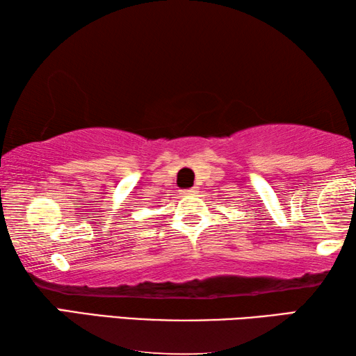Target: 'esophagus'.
<instances>
[{
	"label": "esophagus",
	"instance_id": "obj_1",
	"mask_svg": "<svg viewBox=\"0 0 356 356\" xmlns=\"http://www.w3.org/2000/svg\"><path fill=\"white\" fill-rule=\"evenodd\" d=\"M197 193V186H191V188H186L182 191V195L185 196H195Z\"/></svg>",
	"mask_w": 356,
	"mask_h": 356
}]
</instances>
